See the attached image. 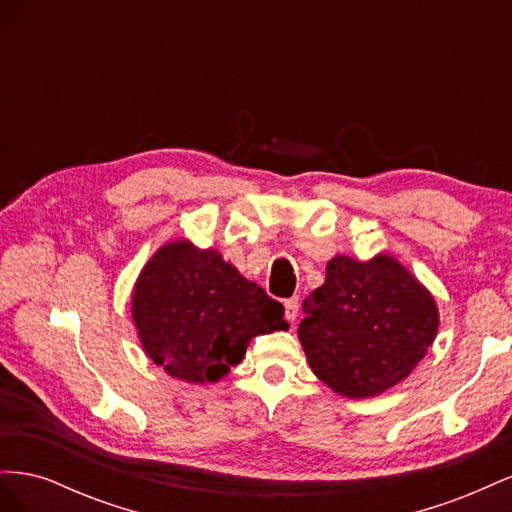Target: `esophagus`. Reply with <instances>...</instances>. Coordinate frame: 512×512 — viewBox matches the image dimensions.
<instances>
[{"label": "esophagus", "instance_id": "1", "mask_svg": "<svg viewBox=\"0 0 512 512\" xmlns=\"http://www.w3.org/2000/svg\"><path fill=\"white\" fill-rule=\"evenodd\" d=\"M284 307H286V318L290 322H294V318H297L299 314V299L297 297H290L284 301Z\"/></svg>", "mask_w": 512, "mask_h": 512}]
</instances>
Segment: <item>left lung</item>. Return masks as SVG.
Segmentation results:
<instances>
[{"label": "left lung", "instance_id": "obj_1", "mask_svg": "<svg viewBox=\"0 0 512 512\" xmlns=\"http://www.w3.org/2000/svg\"><path fill=\"white\" fill-rule=\"evenodd\" d=\"M299 339L314 374L344 397L391 389L423 359L438 331L431 294L391 256H335L303 301Z\"/></svg>", "mask_w": 512, "mask_h": 512}]
</instances>
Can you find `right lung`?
Masks as SVG:
<instances>
[{"label":"right lung","instance_id":"1","mask_svg":"<svg viewBox=\"0 0 512 512\" xmlns=\"http://www.w3.org/2000/svg\"><path fill=\"white\" fill-rule=\"evenodd\" d=\"M134 324L145 352L170 376L215 382L241 363L256 335L286 331L284 305L213 250L168 243L138 277Z\"/></svg>","mask_w":512,"mask_h":512}]
</instances>
